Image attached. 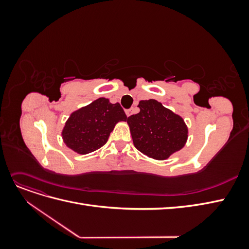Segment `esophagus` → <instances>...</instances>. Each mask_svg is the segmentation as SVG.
<instances>
[{
  "label": "esophagus",
  "mask_w": 249,
  "mask_h": 249,
  "mask_svg": "<svg viewBox=\"0 0 249 249\" xmlns=\"http://www.w3.org/2000/svg\"><path fill=\"white\" fill-rule=\"evenodd\" d=\"M134 113V108H130V109H127V110H125V114H126V116H131L132 114Z\"/></svg>",
  "instance_id": "obj_1"
}]
</instances>
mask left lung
Wrapping results in <instances>:
<instances>
[{
  "mask_svg": "<svg viewBox=\"0 0 249 249\" xmlns=\"http://www.w3.org/2000/svg\"><path fill=\"white\" fill-rule=\"evenodd\" d=\"M140 112L127 117L134 145L156 160H165L182 148L188 137L183 118L156 100L140 101Z\"/></svg>",
  "mask_w": 249,
  "mask_h": 249,
  "instance_id": "obj_1",
  "label": "left lung"
}]
</instances>
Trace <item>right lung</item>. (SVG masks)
<instances>
[{
	"label": "right lung",
	"mask_w": 249,
	"mask_h": 249,
	"mask_svg": "<svg viewBox=\"0 0 249 249\" xmlns=\"http://www.w3.org/2000/svg\"><path fill=\"white\" fill-rule=\"evenodd\" d=\"M126 118L118 103L100 97L71 115L62 131L64 143L78 154L94 152L106 144L115 124Z\"/></svg>",
	"instance_id": "right-lung-1"
}]
</instances>
